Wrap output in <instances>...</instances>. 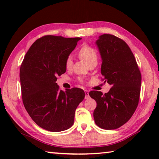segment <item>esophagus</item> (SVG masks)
I'll use <instances>...</instances> for the list:
<instances>
[{
    "instance_id": "34e87169",
    "label": "esophagus",
    "mask_w": 159,
    "mask_h": 159,
    "mask_svg": "<svg viewBox=\"0 0 159 159\" xmlns=\"http://www.w3.org/2000/svg\"><path fill=\"white\" fill-rule=\"evenodd\" d=\"M85 99H88V98H90L89 93H88V90H85Z\"/></svg>"
}]
</instances>
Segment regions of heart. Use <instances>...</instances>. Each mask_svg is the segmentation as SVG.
Returning <instances> with one entry per match:
<instances>
[{"label":"heart","mask_w":159,"mask_h":159,"mask_svg":"<svg viewBox=\"0 0 159 159\" xmlns=\"http://www.w3.org/2000/svg\"><path fill=\"white\" fill-rule=\"evenodd\" d=\"M78 56L88 66L93 62H98V53L93 47L88 44H83L78 52ZM73 66V60L71 56L67 57L65 60V67L70 70Z\"/></svg>","instance_id":"heart-1"}]
</instances>
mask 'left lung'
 I'll list each match as a JSON object with an SVG mask.
<instances>
[{"mask_svg": "<svg viewBox=\"0 0 159 159\" xmlns=\"http://www.w3.org/2000/svg\"><path fill=\"white\" fill-rule=\"evenodd\" d=\"M96 44L102 60V80L111 88L105 94L97 90L89 93L97 102L93 116L99 128L114 130L128 122L138 107L141 73L133 53L123 40L103 34Z\"/></svg>", "mask_w": 159, "mask_h": 159, "instance_id": "obj_1", "label": "left lung"}]
</instances>
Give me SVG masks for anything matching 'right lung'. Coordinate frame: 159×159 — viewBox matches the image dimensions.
<instances>
[{"mask_svg": "<svg viewBox=\"0 0 159 159\" xmlns=\"http://www.w3.org/2000/svg\"><path fill=\"white\" fill-rule=\"evenodd\" d=\"M80 39L43 36L32 44L21 64L24 106L32 120L46 130L60 132L71 128L76 109L85 98L80 88L63 91L56 83L57 77L66 72V59Z\"/></svg>", "mask_w": 159, "mask_h": 159, "instance_id": "1", "label": "right lung"}]
</instances>
